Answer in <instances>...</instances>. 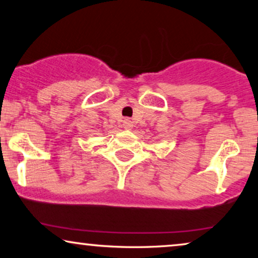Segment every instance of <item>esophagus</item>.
<instances>
[{
	"instance_id": "esophagus-1",
	"label": "esophagus",
	"mask_w": 258,
	"mask_h": 258,
	"mask_svg": "<svg viewBox=\"0 0 258 258\" xmlns=\"http://www.w3.org/2000/svg\"><path fill=\"white\" fill-rule=\"evenodd\" d=\"M123 128L124 129H128V130H130L133 128V122L130 121L129 118H125L124 121H123Z\"/></svg>"
}]
</instances>
